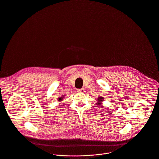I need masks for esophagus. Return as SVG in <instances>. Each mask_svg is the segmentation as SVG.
I'll list each match as a JSON object with an SVG mask.
<instances>
[{
    "instance_id": "obj_1",
    "label": "esophagus",
    "mask_w": 159,
    "mask_h": 159,
    "mask_svg": "<svg viewBox=\"0 0 159 159\" xmlns=\"http://www.w3.org/2000/svg\"><path fill=\"white\" fill-rule=\"evenodd\" d=\"M77 91L78 93H83L85 92V89L84 88H82V89H77Z\"/></svg>"
}]
</instances>
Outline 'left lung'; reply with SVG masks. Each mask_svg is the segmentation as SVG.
<instances>
[{"mask_svg": "<svg viewBox=\"0 0 159 159\" xmlns=\"http://www.w3.org/2000/svg\"><path fill=\"white\" fill-rule=\"evenodd\" d=\"M98 102L96 103V104H98V106H101V104H102V102L104 101V98H103V97H101V96H99L98 98Z\"/></svg>", "mask_w": 159, "mask_h": 159, "instance_id": "1", "label": "left lung"}]
</instances>
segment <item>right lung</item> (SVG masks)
Here are the masks:
<instances>
[{
	"label": "right lung",
	"instance_id": "add662e5",
	"mask_svg": "<svg viewBox=\"0 0 159 159\" xmlns=\"http://www.w3.org/2000/svg\"><path fill=\"white\" fill-rule=\"evenodd\" d=\"M65 96V95H62L61 97H60L59 98H58V102H60V101H61L63 100V98Z\"/></svg>",
	"mask_w": 159,
	"mask_h": 159
}]
</instances>
